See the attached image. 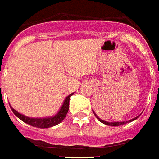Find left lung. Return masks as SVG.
I'll list each match as a JSON object with an SVG mask.
<instances>
[{"instance_id":"left-lung-1","label":"left lung","mask_w":159,"mask_h":159,"mask_svg":"<svg viewBox=\"0 0 159 159\" xmlns=\"http://www.w3.org/2000/svg\"><path fill=\"white\" fill-rule=\"evenodd\" d=\"M94 114H95V116L97 117V119L100 121L101 123H102V124H104V125H110V126H119V125H125V124H127V123L129 122H132V121H134V120H135V119H137V118H139V116L135 117V118H134V119H130V120H128V121H120V122H107V121H105V120H102V119H101L99 117L97 116V114L95 113V112L93 111Z\"/></svg>"}]
</instances>
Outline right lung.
I'll use <instances>...</instances> for the list:
<instances>
[{"label": "right lung", "mask_w": 159, "mask_h": 159, "mask_svg": "<svg viewBox=\"0 0 159 159\" xmlns=\"http://www.w3.org/2000/svg\"><path fill=\"white\" fill-rule=\"evenodd\" d=\"M73 94L74 93L68 95V97H66L62 107H61V108L59 109L57 113L52 117H47V118H30V117L25 116L24 114H21L18 112H17L14 108L11 107V105H10V107H11V111L13 112V113L18 117V119H20L22 121H24V123H26L28 125L34 126V127H36V128H50V127H52V126L58 125V124L62 122L63 119H65L66 115H67V113L68 112V108H69V99H70V97H71Z\"/></svg>", "instance_id": "add662e5"}]
</instances>
